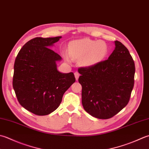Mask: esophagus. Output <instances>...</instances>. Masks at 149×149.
<instances>
[{
    "label": "esophagus",
    "instance_id": "34e87169",
    "mask_svg": "<svg viewBox=\"0 0 149 149\" xmlns=\"http://www.w3.org/2000/svg\"><path fill=\"white\" fill-rule=\"evenodd\" d=\"M74 75H75V79H76V81L78 80V78L79 77V74L77 72H75L74 73Z\"/></svg>",
    "mask_w": 149,
    "mask_h": 149
}]
</instances>
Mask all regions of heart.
<instances>
[{
    "label": "heart",
    "mask_w": 149,
    "mask_h": 149,
    "mask_svg": "<svg viewBox=\"0 0 149 149\" xmlns=\"http://www.w3.org/2000/svg\"><path fill=\"white\" fill-rule=\"evenodd\" d=\"M67 52H63V56L67 63L72 59L79 60L81 66H93L103 61L109 51L107 44L103 40H95L83 38L70 42Z\"/></svg>",
    "instance_id": "obj_1"
}]
</instances>
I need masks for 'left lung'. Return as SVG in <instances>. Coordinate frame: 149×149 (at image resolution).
<instances>
[{
    "label": "left lung",
    "instance_id": "left-lung-1",
    "mask_svg": "<svg viewBox=\"0 0 149 149\" xmlns=\"http://www.w3.org/2000/svg\"><path fill=\"white\" fill-rule=\"evenodd\" d=\"M114 44L107 60L78 70L83 107L98 119H109L126 107L134 83L135 65L129 51L118 40Z\"/></svg>",
    "mask_w": 149,
    "mask_h": 149
}]
</instances>
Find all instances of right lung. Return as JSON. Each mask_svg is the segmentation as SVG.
<instances>
[{
	"label": "right lung",
	"mask_w": 149,
	"mask_h": 149,
	"mask_svg": "<svg viewBox=\"0 0 149 149\" xmlns=\"http://www.w3.org/2000/svg\"><path fill=\"white\" fill-rule=\"evenodd\" d=\"M61 37L31 39L20 49L15 61L13 87L17 100L34 114L53 112L75 81L73 72L63 74L58 70L57 62L62 58L49 48Z\"/></svg>",
	"instance_id": "obj_1"
}]
</instances>
